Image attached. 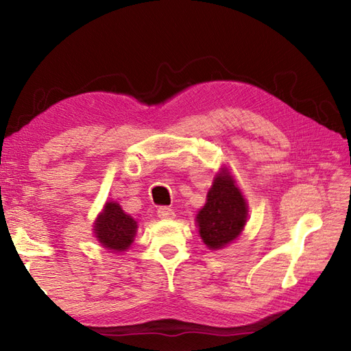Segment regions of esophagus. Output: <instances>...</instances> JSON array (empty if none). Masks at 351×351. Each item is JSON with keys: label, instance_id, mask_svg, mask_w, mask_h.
Segmentation results:
<instances>
[{"label": "esophagus", "instance_id": "obj_1", "mask_svg": "<svg viewBox=\"0 0 351 351\" xmlns=\"http://www.w3.org/2000/svg\"><path fill=\"white\" fill-rule=\"evenodd\" d=\"M156 214H158L160 219H173L175 217L173 210L169 206H160L158 210H156Z\"/></svg>", "mask_w": 351, "mask_h": 351}]
</instances>
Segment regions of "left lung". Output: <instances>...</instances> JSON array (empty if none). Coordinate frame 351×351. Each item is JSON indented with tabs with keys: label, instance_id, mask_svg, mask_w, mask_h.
<instances>
[{
	"label": "left lung",
	"instance_id": "obj_1",
	"mask_svg": "<svg viewBox=\"0 0 351 351\" xmlns=\"http://www.w3.org/2000/svg\"><path fill=\"white\" fill-rule=\"evenodd\" d=\"M245 219V200L232 178L223 171L214 180L206 204L197 214L200 237L211 250L221 249L241 234Z\"/></svg>",
	"mask_w": 351,
	"mask_h": 351
}]
</instances>
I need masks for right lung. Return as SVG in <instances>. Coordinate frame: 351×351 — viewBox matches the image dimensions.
<instances>
[{
  "mask_svg": "<svg viewBox=\"0 0 351 351\" xmlns=\"http://www.w3.org/2000/svg\"><path fill=\"white\" fill-rule=\"evenodd\" d=\"M137 223L128 214H125L121 205L108 202L106 210L95 223V235L104 247L114 252H123L134 241Z\"/></svg>",
  "mask_w": 351,
  "mask_h": 351,
  "instance_id": "obj_1",
  "label": "right lung"
}]
</instances>
